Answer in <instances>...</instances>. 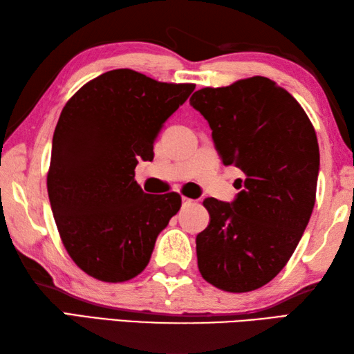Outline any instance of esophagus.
Returning <instances> with one entry per match:
<instances>
[{
  "label": "esophagus",
  "instance_id": "esophagus-1",
  "mask_svg": "<svg viewBox=\"0 0 354 354\" xmlns=\"http://www.w3.org/2000/svg\"><path fill=\"white\" fill-rule=\"evenodd\" d=\"M193 204H194V201H193V199L183 196V207H189V205H193Z\"/></svg>",
  "mask_w": 354,
  "mask_h": 354
}]
</instances>
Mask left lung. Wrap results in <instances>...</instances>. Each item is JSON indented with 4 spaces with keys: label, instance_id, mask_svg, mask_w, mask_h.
Wrapping results in <instances>:
<instances>
[{
    "label": "left lung",
    "instance_id": "1",
    "mask_svg": "<svg viewBox=\"0 0 354 354\" xmlns=\"http://www.w3.org/2000/svg\"><path fill=\"white\" fill-rule=\"evenodd\" d=\"M213 131L225 165L245 173L234 202L207 198L208 227L196 237L204 280L225 292H251L286 266L317 198L319 147L293 97L261 76L202 88L190 99Z\"/></svg>",
    "mask_w": 354,
    "mask_h": 354
}]
</instances>
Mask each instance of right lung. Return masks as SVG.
Segmentation results:
<instances>
[{
	"mask_svg": "<svg viewBox=\"0 0 354 354\" xmlns=\"http://www.w3.org/2000/svg\"><path fill=\"white\" fill-rule=\"evenodd\" d=\"M194 86L120 68L89 80L64 106L48 198L66 252L95 280L123 283L141 274L158 234L181 208L175 192H142L135 167L140 158L153 160L158 132Z\"/></svg>",
	"mask_w": 354,
	"mask_h": 354,
	"instance_id": "add662e5",
	"label": "right lung"
}]
</instances>
